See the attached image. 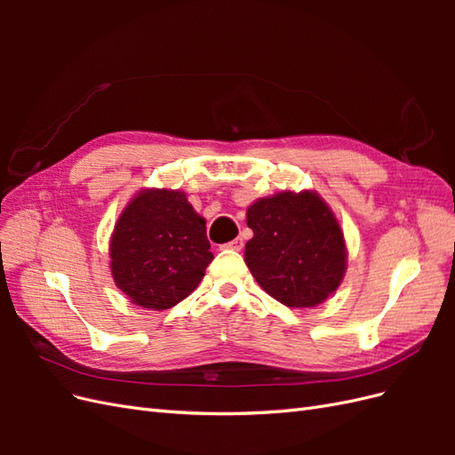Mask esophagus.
Listing matches in <instances>:
<instances>
[{
	"label": "esophagus",
	"mask_w": 455,
	"mask_h": 455,
	"mask_svg": "<svg viewBox=\"0 0 455 455\" xmlns=\"http://www.w3.org/2000/svg\"><path fill=\"white\" fill-rule=\"evenodd\" d=\"M243 239L241 237H237V239H233V241H229V243H226L224 244V249H229V251H241L243 249Z\"/></svg>",
	"instance_id": "esophagus-1"
}]
</instances>
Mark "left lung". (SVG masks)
Listing matches in <instances>:
<instances>
[{"label": "left lung", "instance_id": "1", "mask_svg": "<svg viewBox=\"0 0 455 455\" xmlns=\"http://www.w3.org/2000/svg\"><path fill=\"white\" fill-rule=\"evenodd\" d=\"M254 237L244 261L264 291L288 307H313L339 286L346 241L326 203L311 191H283L246 211Z\"/></svg>", "mask_w": 455, "mask_h": 455}]
</instances>
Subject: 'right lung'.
Masks as SVG:
<instances>
[{"mask_svg":"<svg viewBox=\"0 0 455 455\" xmlns=\"http://www.w3.org/2000/svg\"><path fill=\"white\" fill-rule=\"evenodd\" d=\"M109 256L116 284L146 309H169L188 298L214 258L204 218L172 189H146L127 204Z\"/></svg>","mask_w":455,"mask_h":455,"instance_id":"obj_1","label":"right lung"}]
</instances>
